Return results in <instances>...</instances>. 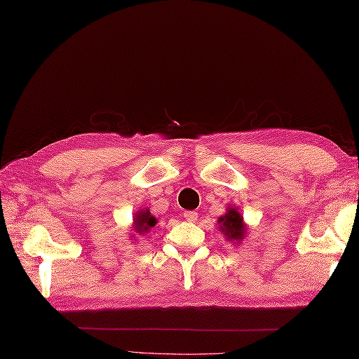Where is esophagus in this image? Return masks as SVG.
I'll use <instances>...</instances> for the list:
<instances>
[{
    "instance_id": "34e87169",
    "label": "esophagus",
    "mask_w": 359,
    "mask_h": 359,
    "mask_svg": "<svg viewBox=\"0 0 359 359\" xmlns=\"http://www.w3.org/2000/svg\"><path fill=\"white\" fill-rule=\"evenodd\" d=\"M197 212L196 211H185L184 212V219L187 220V222H197Z\"/></svg>"
}]
</instances>
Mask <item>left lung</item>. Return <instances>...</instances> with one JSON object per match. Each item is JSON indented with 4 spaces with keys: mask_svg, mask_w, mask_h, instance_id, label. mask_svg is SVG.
<instances>
[{
    "mask_svg": "<svg viewBox=\"0 0 359 359\" xmlns=\"http://www.w3.org/2000/svg\"><path fill=\"white\" fill-rule=\"evenodd\" d=\"M217 224L220 225V233L225 234V238H228V241L241 242L245 238L247 226L243 224V216H241V212L236 208L228 207L225 215L219 217Z\"/></svg>",
    "mask_w": 359,
    "mask_h": 359,
    "instance_id": "1",
    "label": "left lung"
}]
</instances>
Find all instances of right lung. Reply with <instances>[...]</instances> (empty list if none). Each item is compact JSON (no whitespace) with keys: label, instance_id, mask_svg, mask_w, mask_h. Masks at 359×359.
Listing matches in <instances>:
<instances>
[{"label":"right lung","instance_id":"right-lung-1","mask_svg":"<svg viewBox=\"0 0 359 359\" xmlns=\"http://www.w3.org/2000/svg\"><path fill=\"white\" fill-rule=\"evenodd\" d=\"M157 225V219L151 215L149 210H140L137 215L134 216V230L139 234L148 233L151 228H154Z\"/></svg>","mask_w":359,"mask_h":359}]
</instances>
